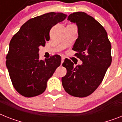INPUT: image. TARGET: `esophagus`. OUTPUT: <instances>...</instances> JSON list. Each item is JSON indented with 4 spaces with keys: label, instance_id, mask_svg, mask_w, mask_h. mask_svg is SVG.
Returning a JSON list of instances; mask_svg holds the SVG:
<instances>
[{
    "label": "esophagus",
    "instance_id": "1",
    "mask_svg": "<svg viewBox=\"0 0 122 122\" xmlns=\"http://www.w3.org/2000/svg\"><path fill=\"white\" fill-rule=\"evenodd\" d=\"M64 57H62V58H61V64H63V62H64Z\"/></svg>",
    "mask_w": 122,
    "mask_h": 122
}]
</instances>
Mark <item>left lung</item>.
I'll use <instances>...</instances> for the list:
<instances>
[{"label":"left lung","instance_id":"left-lung-1","mask_svg":"<svg viewBox=\"0 0 122 122\" xmlns=\"http://www.w3.org/2000/svg\"><path fill=\"white\" fill-rule=\"evenodd\" d=\"M67 20L77 26L78 38L72 50L82 64L74 67L71 60L64 59L63 66L67 73L61 81L66 92L84 97L96 91L110 67L111 45L104 27L86 13L74 12L68 16Z\"/></svg>","mask_w":122,"mask_h":122}]
</instances>
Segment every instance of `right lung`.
<instances>
[{"instance_id": "obj_1", "label": "right lung", "mask_w": 122, "mask_h": 122, "mask_svg": "<svg viewBox=\"0 0 122 122\" xmlns=\"http://www.w3.org/2000/svg\"><path fill=\"white\" fill-rule=\"evenodd\" d=\"M66 17L50 12L31 18L12 37L6 66L14 88L21 96L31 97L44 92L48 79L60 66L59 55L40 59L39 48L49 41L51 28Z\"/></svg>"}]
</instances>
